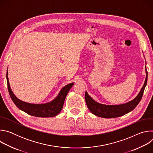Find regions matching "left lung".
<instances>
[{"mask_svg": "<svg viewBox=\"0 0 153 153\" xmlns=\"http://www.w3.org/2000/svg\"><path fill=\"white\" fill-rule=\"evenodd\" d=\"M146 70V78L145 83L138 95L131 101L126 103L117 105H107L99 103L93 99L86 91L85 92V99L89 110L94 115L103 118H114L122 116L129 112L133 111L139 104L142 99L143 91L147 83L148 72Z\"/></svg>", "mask_w": 153, "mask_h": 153, "instance_id": "obj_1", "label": "left lung"}]
</instances>
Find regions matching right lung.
<instances>
[{"label": "right lung", "instance_id": "right-lung-1", "mask_svg": "<svg viewBox=\"0 0 153 153\" xmlns=\"http://www.w3.org/2000/svg\"><path fill=\"white\" fill-rule=\"evenodd\" d=\"M8 75L7 70V80L8 90L10 96L14 104L20 110L29 115L39 117H51L57 116L61 111L65 97L74 85V83H71L65 86L61 89L57 96L50 102L43 104H33L22 101L15 96L11 89Z\"/></svg>", "mask_w": 153, "mask_h": 153}]
</instances>
